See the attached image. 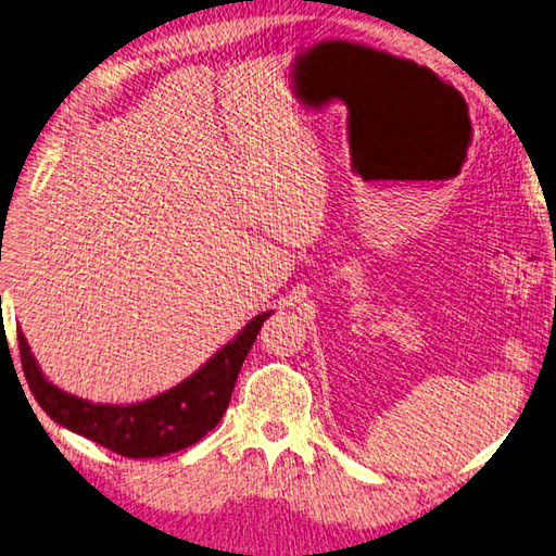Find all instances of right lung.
Instances as JSON below:
<instances>
[{"label": "right lung", "mask_w": 556, "mask_h": 556, "mask_svg": "<svg viewBox=\"0 0 556 556\" xmlns=\"http://www.w3.org/2000/svg\"><path fill=\"white\" fill-rule=\"evenodd\" d=\"M268 317L270 312H261L195 375L174 390L140 404H91L58 390L38 370L26 339L18 333L21 368L40 408L60 426L109 447L115 455L162 457L198 443L219 424L232 400L237 375L251 343L256 341V333Z\"/></svg>", "instance_id": "obj_1"}]
</instances>
